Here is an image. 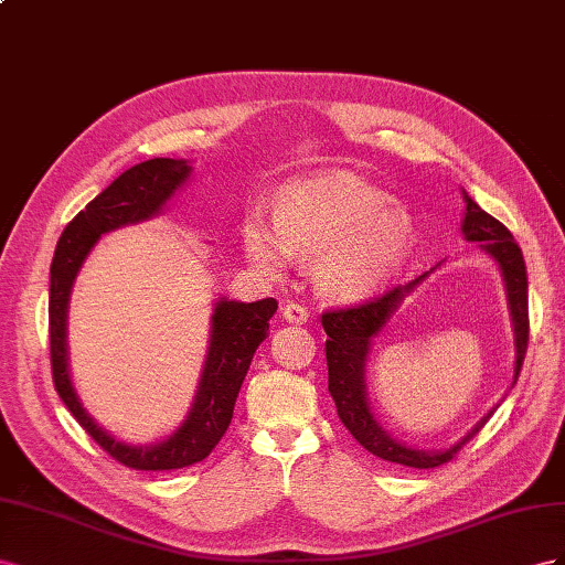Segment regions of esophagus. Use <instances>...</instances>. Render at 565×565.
Segmentation results:
<instances>
[{
  "instance_id": "34e87169",
  "label": "esophagus",
  "mask_w": 565,
  "mask_h": 565,
  "mask_svg": "<svg viewBox=\"0 0 565 565\" xmlns=\"http://www.w3.org/2000/svg\"><path fill=\"white\" fill-rule=\"evenodd\" d=\"M281 315H284L288 324H305V321L310 319L308 308H305V305H300V302H286L281 308Z\"/></svg>"
}]
</instances>
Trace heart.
<instances>
[{
  "instance_id": "heart-1",
  "label": "heart",
  "mask_w": 565,
  "mask_h": 565,
  "mask_svg": "<svg viewBox=\"0 0 565 565\" xmlns=\"http://www.w3.org/2000/svg\"><path fill=\"white\" fill-rule=\"evenodd\" d=\"M416 222L383 189L350 172L305 177L279 191L274 217L253 207L241 248L267 277L312 263L317 291L338 302L381 294L409 260Z\"/></svg>"
}]
</instances>
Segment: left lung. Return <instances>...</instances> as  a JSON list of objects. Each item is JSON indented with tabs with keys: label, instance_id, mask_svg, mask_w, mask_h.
I'll return each instance as SVG.
<instances>
[{
	"label": "left lung",
	"instance_id": "8db88e82",
	"mask_svg": "<svg viewBox=\"0 0 565 565\" xmlns=\"http://www.w3.org/2000/svg\"><path fill=\"white\" fill-rule=\"evenodd\" d=\"M463 203H466L463 220H461L463 238L478 241L480 250H486L499 265V271H502V279H504L509 317L513 327V345H515L513 379H511V388H513L515 381H519L521 366L525 360V348H527V274H525L523 253L504 224L482 211V207L466 191H463ZM430 271L364 305H354V308L321 315V327H324L329 335L327 341L329 393L335 402V412L341 416L343 426L352 433V438L358 440L364 449H369L374 457L391 463L409 466V469H435V466L455 459L459 449L469 443L482 426H486L488 418L499 407V405L492 407L459 443H455L447 449H418L407 443L395 440L393 435L379 424V418L374 416L372 407H369L364 372H366V358L369 352H372V341L383 331V327L388 324V319L397 312L402 300H405Z\"/></svg>",
	"mask_w": 565,
	"mask_h": 565
}]
</instances>
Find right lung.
<instances>
[{
    "label": "right lung",
    "mask_w": 565,
    "mask_h": 565,
    "mask_svg": "<svg viewBox=\"0 0 565 565\" xmlns=\"http://www.w3.org/2000/svg\"><path fill=\"white\" fill-rule=\"evenodd\" d=\"M189 160L151 158L125 170L99 196L87 203L63 230L50 277V348L52 376L63 405L77 418L96 445L130 466L135 471H172L199 463L213 452L232 424L236 397L244 383L253 354L267 338L269 319L277 312V300L265 298L238 302L220 298L211 317V345H207L199 391L193 395L184 422L166 440L153 445H130L102 428L79 402L68 372V300L75 277L87 255L99 244L102 234L147 222L163 213L174 191L191 177Z\"/></svg>",
    "instance_id": "1"
}]
</instances>
